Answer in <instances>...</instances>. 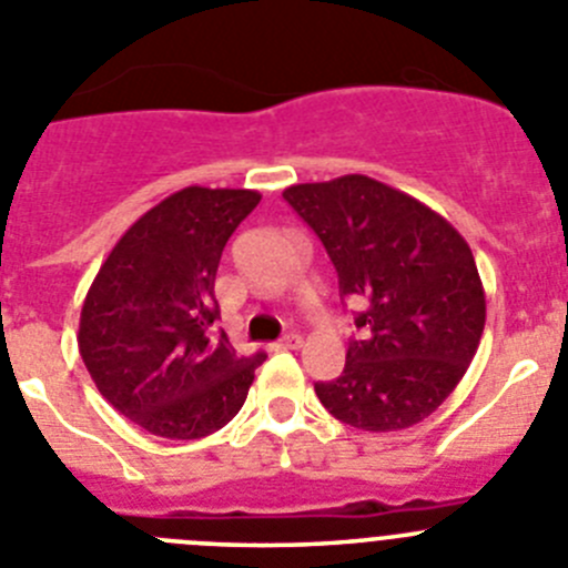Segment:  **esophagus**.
I'll return each instance as SVG.
<instances>
[{
    "label": "esophagus",
    "instance_id": "obj_1",
    "mask_svg": "<svg viewBox=\"0 0 568 568\" xmlns=\"http://www.w3.org/2000/svg\"><path fill=\"white\" fill-rule=\"evenodd\" d=\"M274 347H277V349H300L302 347V336H300V333H285V336L280 338Z\"/></svg>",
    "mask_w": 568,
    "mask_h": 568
}]
</instances>
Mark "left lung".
Masks as SVG:
<instances>
[{"instance_id": "obj_1", "label": "left lung", "mask_w": 568, "mask_h": 568, "mask_svg": "<svg viewBox=\"0 0 568 568\" xmlns=\"http://www.w3.org/2000/svg\"><path fill=\"white\" fill-rule=\"evenodd\" d=\"M283 199L320 235L356 305L358 338L338 378L314 384L336 420L400 432L457 389L485 331V288L465 237L423 201L349 173Z\"/></svg>"}]
</instances>
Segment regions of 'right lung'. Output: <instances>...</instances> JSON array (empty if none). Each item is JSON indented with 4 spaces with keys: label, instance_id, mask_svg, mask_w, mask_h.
<instances>
[{
    "label": "right lung",
    "instance_id": "add662e5",
    "mask_svg": "<svg viewBox=\"0 0 568 568\" xmlns=\"http://www.w3.org/2000/svg\"><path fill=\"white\" fill-rule=\"evenodd\" d=\"M257 190L184 187L125 230L81 308L78 349L120 415L168 439H201L241 412L263 353L237 356L215 272Z\"/></svg>",
    "mask_w": 568,
    "mask_h": 568
}]
</instances>
